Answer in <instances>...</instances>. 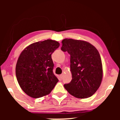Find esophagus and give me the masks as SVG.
<instances>
[{"instance_id":"34e87169","label":"esophagus","mask_w":120,"mask_h":120,"mask_svg":"<svg viewBox=\"0 0 120 120\" xmlns=\"http://www.w3.org/2000/svg\"><path fill=\"white\" fill-rule=\"evenodd\" d=\"M63 75H64L63 74H60V77H61V78H63Z\"/></svg>"}]
</instances>
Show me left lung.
I'll use <instances>...</instances> for the list:
<instances>
[{
	"label": "left lung",
	"mask_w": 120,
	"mask_h": 120,
	"mask_svg": "<svg viewBox=\"0 0 120 120\" xmlns=\"http://www.w3.org/2000/svg\"><path fill=\"white\" fill-rule=\"evenodd\" d=\"M61 50L71 55V79L64 85L70 94L85 99L94 94L103 78V67L98 51L86 41L73 39L62 41Z\"/></svg>",
	"instance_id": "1"
}]
</instances>
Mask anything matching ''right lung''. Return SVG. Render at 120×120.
Listing matches in <instances>:
<instances>
[{"label":"right lung","mask_w":120,"mask_h":120,"mask_svg":"<svg viewBox=\"0 0 120 120\" xmlns=\"http://www.w3.org/2000/svg\"><path fill=\"white\" fill-rule=\"evenodd\" d=\"M59 46L57 41L47 39L31 44L20 53L16 66V78L27 95L33 98L47 95L57 83L51 55Z\"/></svg>","instance_id":"right-lung-1"}]
</instances>
